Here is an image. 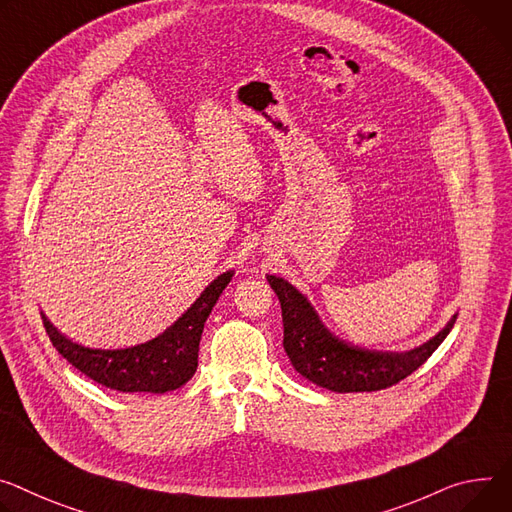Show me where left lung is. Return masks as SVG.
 Returning a JSON list of instances; mask_svg holds the SVG:
<instances>
[{
  "instance_id": "left-lung-1",
  "label": "left lung",
  "mask_w": 512,
  "mask_h": 512,
  "mask_svg": "<svg viewBox=\"0 0 512 512\" xmlns=\"http://www.w3.org/2000/svg\"><path fill=\"white\" fill-rule=\"evenodd\" d=\"M271 290L280 298L284 318V349L312 384L331 392H378L390 388L421 367L453 329V316L427 343L410 351H369L335 337L310 302L284 277L267 275Z\"/></svg>"
}]
</instances>
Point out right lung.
I'll use <instances>...</instances> for the list:
<instances>
[{
    "mask_svg": "<svg viewBox=\"0 0 512 512\" xmlns=\"http://www.w3.org/2000/svg\"><path fill=\"white\" fill-rule=\"evenodd\" d=\"M230 280L232 271L220 273L165 333L128 349H89L61 335L44 314L42 324L53 347L94 382L128 394H165L196 374L204 322Z\"/></svg>",
    "mask_w": 512,
    "mask_h": 512,
    "instance_id": "right-lung-1",
    "label": "right lung"
}]
</instances>
